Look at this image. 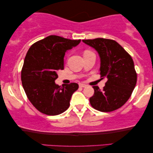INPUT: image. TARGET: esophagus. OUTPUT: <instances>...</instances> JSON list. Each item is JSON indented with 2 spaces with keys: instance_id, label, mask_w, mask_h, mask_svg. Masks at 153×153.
<instances>
[{
  "instance_id": "34e87169",
  "label": "esophagus",
  "mask_w": 153,
  "mask_h": 153,
  "mask_svg": "<svg viewBox=\"0 0 153 153\" xmlns=\"http://www.w3.org/2000/svg\"><path fill=\"white\" fill-rule=\"evenodd\" d=\"M86 86H87V85L84 84V83H80V84H79V87H81V88H85Z\"/></svg>"
}]
</instances>
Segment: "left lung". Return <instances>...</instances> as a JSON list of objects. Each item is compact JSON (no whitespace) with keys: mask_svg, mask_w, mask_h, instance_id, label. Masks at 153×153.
Wrapping results in <instances>:
<instances>
[{"mask_svg":"<svg viewBox=\"0 0 153 153\" xmlns=\"http://www.w3.org/2000/svg\"><path fill=\"white\" fill-rule=\"evenodd\" d=\"M83 42L95 49L100 58V75L107 81L103 89L93 86L94 95L90 103L102 112L115 111L126 103L137 83V75L130 55L112 39H83Z\"/></svg>","mask_w":153,"mask_h":153,"instance_id":"obj_1","label":"left lung"}]
</instances>
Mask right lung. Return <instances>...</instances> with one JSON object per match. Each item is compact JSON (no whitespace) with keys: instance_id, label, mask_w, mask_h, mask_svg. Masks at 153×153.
Returning a JSON list of instances; mask_svg holds the SVG:
<instances>
[{"instance_id":"obj_1","label":"right lung","mask_w":153,"mask_h":153,"mask_svg":"<svg viewBox=\"0 0 153 153\" xmlns=\"http://www.w3.org/2000/svg\"><path fill=\"white\" fill-rule=\"evenodd\" d=\"M81 39L49 35L31 46L25 57L22 81L28 100L39 111L49 116L68 109L72 94L79 88L76 83H55L58 71L64 69L65 52L76 47Z\"/></svg>"}]
</instances>
